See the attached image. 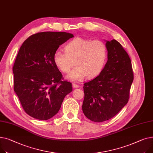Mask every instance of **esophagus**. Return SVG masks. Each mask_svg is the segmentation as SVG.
Returning <instances> with one entry per match:
<instances>
[{"label":"esophagus","mask_w":153,"mask_h":153,"mask_svg":"<svg viewBox=\"0 0 153 153\" xmlns=\"http://www.w3.org/2000/svg\"><path fill=\"white\" fill-rule=\"evenodd\" d=\"M73 88H79V86L78 85L76 84H73Z\"/></svg>","instance_id":"1"}]
</instances>
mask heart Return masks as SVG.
I'll list each match as a JSON object with an SVG mask.
<instances>
[{
  "label": "heart",
  "mask_w": 153,
  "mask_h": 153,
  "mask_svg": "<svg viewBox=\"0 0 153 153\" xmlns=\"http://www.w3.org/2000/svg\"><path fill=\"white\" fill-rule=\"evenodd\" d=\"M65 53L56 50L53 56L55 65L62 73H68L66 78L81 82L88 76L93 78L103 71L107 59V48L102 40L77 37L66 44Z\"/></svg>",
  "instance_id": "b5f03b06"
}]
</instances>
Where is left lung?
<instances>
[{"instance_id": "8db88e82", "label": "left lung", "mask_w": 153, "mask_h": 153, "mask_svg": "<svg viewBox=\"0 0 153 153\" xmlns=\"http://www.w3.org/2000/svg\"><path fill=\"white\" fill-rule=\"evenodd\" d=\"M105 41L107 62L97 77L84 84L83 113L95 123L111 119L124 108L134 80L131 60L123 46L115 39Z\"/></svg>"}]
</instances>
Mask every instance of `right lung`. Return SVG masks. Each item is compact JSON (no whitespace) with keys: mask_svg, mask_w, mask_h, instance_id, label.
Wrapping results in <instances>:
<instances>
[{"mask_svg":"<svg viewBox=\"0 0 153 153\" xmlns=\"http://www.w3.org/2000/svg\"><path fill=\"white\" fill-rule=\"evenodd\" d=\"M65 32H42L29 37L20 47L13 67L14 91L30 116L48 120L58 113L72 85L62 80L53 61L59 45L73 37Z\"/></svg>","mask_w":153,"mask_h":153,"instance_id":"obj_1","label":"right lung"}]
</instances>
